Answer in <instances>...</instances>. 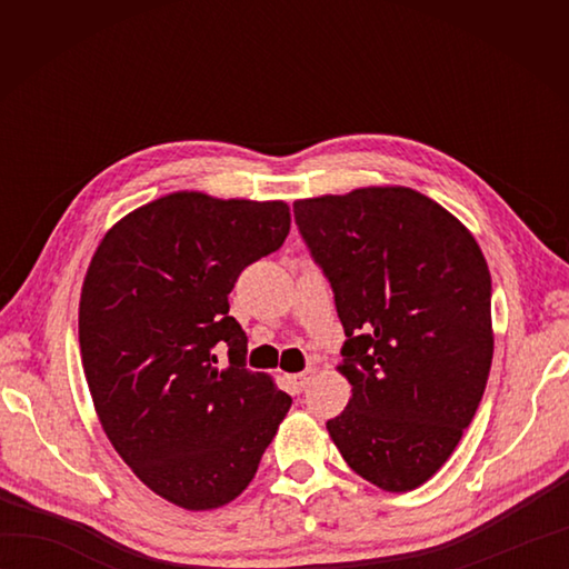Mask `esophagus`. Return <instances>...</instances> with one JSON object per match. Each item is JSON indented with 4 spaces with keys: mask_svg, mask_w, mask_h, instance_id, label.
<instances>
[{
    "mask_svg": "<svg viewBox=\"0 0 569 569\" xmlns=\"http://www.w3.org/2000/svg\"><path fill=\"white\" fill-rule=\"evenodd\" d=\"M316 379V369H306V371H300V373H291V377H288V381L293 383V389L296 391H303L306 386Z\"/></svg>",
    "mask_w": 569,
    "mask_h": 569,
    "instance_id": "esophagus-1",
    "label": "esophagus"
}]
</instances>
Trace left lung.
Segmentation results:
<instances>
[{"instance_id":"1","label":"left lung","mask_w":569,"mask_h":569,"mask_svg":"<svg viewBox=\"0 0 569 569\" xmlns=\"http://www.w3.org/2000/svg\"><path fill=\"white\" fill-rule=\"evenodd\" d=\"M335 291L352 386L328 432L361 479L391 493L438 471L487 389L491 276L475 234L406 186L293 202Z\"/></svg>"}]
</instances>
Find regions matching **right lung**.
Here are the masks:
<instances>
[{
	"label": "right lung",
	"instance_id": "obj_1",
	"mask_svg": "<svg viewBox=\"0 0 569 569\" xmlns=\"http://www.w3.org/2000/svg\"><path fill=\"white\" fill-rule=\"evenodd\" d=\"M288 229L283 200L178 190L107 229L84 273L78 332L94 413L143 485L186 511L234 501L291 408L269 373L244 367L227 300Z\"/></svg>",
	"mask_w": 569,
	"mask_h": 569
}]
</instances>
